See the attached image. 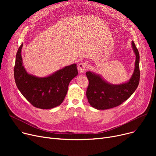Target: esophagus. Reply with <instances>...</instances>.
Listing matches in <instances>:
<instances>
[{
  "instance_id": "34e87169",
  "label": "esophagus",
  "mask_w": 156,
  "mask_h": 156,
  "mask_svg": "<svg viewBox=\"0 0 156 156\" xmlns=\"http://www.w3.org/2000/svg\"><path fill=\"white\" fill-rule=\"evenodd\" d=\"M86 66L87 63L86 62H81L78 64V71H80V73H85L86 71Z\"/></svg>"
}]
</instances>
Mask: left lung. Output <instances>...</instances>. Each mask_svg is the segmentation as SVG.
Wrapping results in <instances>:
<instances>
[{
  "mask_svg": "<svg viewBox=\"0 0 156 156\" xmlns=\"http://www.w3.org/2000/svg\"><path fill=\"white\" fill-rule=\"evenodd\" d=\"M132 46L136 56L135 69L132 77L126 82L114 85L97 73L90 71L86 73L89 81L87 97L88 103L95 109L104 110L116 107L126 101L135 91L140 81V55L133 41Z\"/></svg>",
  "mask_w": 156,
  "mask_h": 156,
  "instance_id": "obj_1",
  "label": "left lung"
}]
</instances>
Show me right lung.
Returning <instances> with one entry per match:
<instances>
[{
  "instance_id": "1",
  "label": "right lung",
  "mask_w": 156,
  "mask_h": 156,
  "mask_svg": "<svg viewBox=\"0 0 156 156\" xmlns=\"http://www.w3.org/2000/svg\"><path fill=\"white\" fill-rule=\"evenodd\" d=\"M22 47L23 44L16 54L14 69L19 90L35 108L49 109L59 105L66 95L70 81L78 75L76 64L67 66L45 77H38L29 74L24 68Z\"/></svg>"
}]
</instances>
